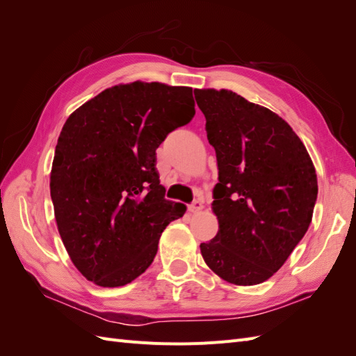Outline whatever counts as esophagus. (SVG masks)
Returning <instances> with one entry per match:
<instances>
[{"label":"esophagus","instance_id":"34e87169","mask_svg":"<svg viewBox=\"0 0 356 356\" xmlns=\"http://www.w3.org/2000/svg\"><path fill=\"white\" fill-rule=\"evenodd\" d=\"M203 209V202L202 200H195L191 204H188V211L191 212V213H197V212H200Z\"/></svg>","mask_w":356,"mask_h":356}]
</instances>
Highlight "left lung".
<instances>
[{"instance_id": "obj_1", "label": "left lung", "mask_w": 356, "mask_h": 356, "mask_svg": "<svg viewBox=\"0 0 356 356\" xmlns=\"http://www.w3.org/2000/svg\"><path fill=\"white\" fill-rule=\"evenodd\" d=\"M215 148L212 211L220 230L200 243L204 263L234 285L273 276L306 234L318 196L315 166L284 118L232 90L196 89Z\"/></svg>"}]
</instances>
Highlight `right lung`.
Here are the masks:
<instances>
[{"mask_svg":"<svg viewBox=\"0 0 356 356\" xmlns=\"http://www.w3.org/2000/svg\"><path fill=\"white\" fill-rule=\"evenodd\" d=\"M193 89L134 81L113 86L62 127L50 196L63 245L93 284L132 282L153 263L161 232L186 212L165 199L156 149L195 117Z\"/></svg>","mask_w":356,"mask_h":356,"instance_id":"right-lung-1","label":"right lung"}]
</instances>
